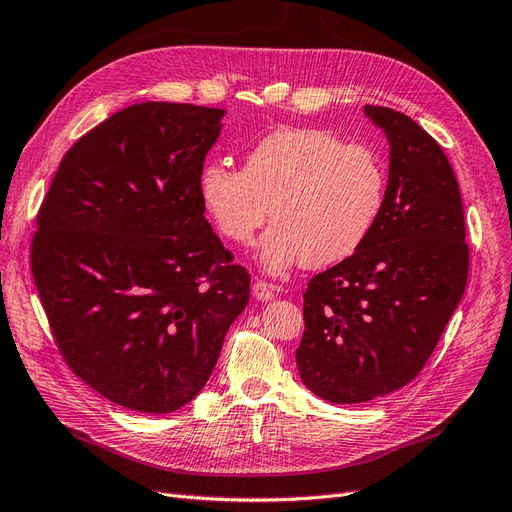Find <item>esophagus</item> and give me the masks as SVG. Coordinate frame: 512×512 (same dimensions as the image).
I'll list each match as a JSON object with an SVG mask.
<instances>
[{
  "mask_svg": "<svg viewBox=\"0 0 512 512\" xmlns=\"http://www.w3.org/2000/svg\"><path fill=\"white\" fill-rule=\"evenodd\" d=\"M275 286L273 284H267V282H262V280H256L254 282V286H252V292H254V297L258 299V301H271L273 297H275Z\"/></svg>",
  "mask_w": 512,
  "mask_h": 512,
  "instance_id": "34e87169",
  "label": "esophagus"
}]
</instances>
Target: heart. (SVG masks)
<instances>
[{"mask_svg": "<svg viewBox=\"0 0 512 512\" xmlns=\"http://www.w3.org/2000/svg\"><path fill=\"white\" fill-rule=\"evenodd\" d=\"M200 200L232 243H247L277 220L258 243L269 273L331 267L350 258L380 220L386 170L365 145L314 128H277L247 151L243 170L207 162L198 177Z\"/></svg>", "mask_w": 512, "mask_h": 512, "instance_id": "heart-1", "label": "heart"}]
</instances>
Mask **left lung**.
I'll return each mask as SVG.
<instances>
[{
	"label": "left lung",
	"mask_w": 512,
	"mask_h": 512,
	"mask_svg": "<svg viewBox=\"0 0 512 512\" xmlns=\"http://www.w3.org/2000/svg\"><path fill=\"white\" fill-rule=\"evenodd\" d=\"M365 115L389 141L380 220L303 294L299 376L331 404H363L414 380L468 282L459 183L442 147L393 108Z\"/></svg>",
	"instance_id": "left-lung-1"
}]
</instances>
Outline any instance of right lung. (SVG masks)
Wrapping results in <instances>:
<instances>
[{"label": "right lung", "instance_id": "1", "mask_svg": "<svg viewBox=\"0 0 512 512\" xmlns=\"http://www.w3.org/2000/svg\"><path fill=\"white\" fill-rule=\"evenodd\" d=\"M224 115L123 108L72 145L40 207L32 271L55 344L117 406L190 404L250 301V275L230 265L198 192Z\"/></svg>", "mask_w": 512, "mask_h": 512}]
</instances>
